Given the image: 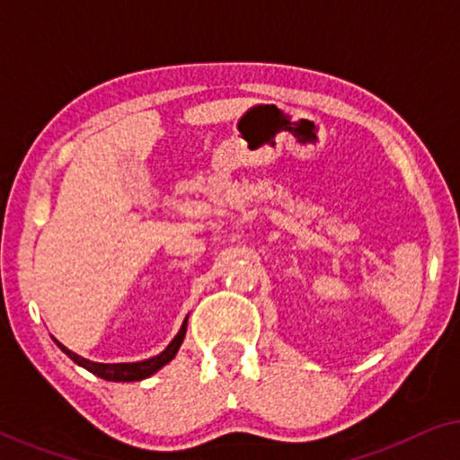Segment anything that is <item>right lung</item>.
I'll use <instances>...</instances> for the list:
<instances>
[{
    "mask_svg": "<svg viewBox=\"0 0 460 460\" xmlns=\"http://www.w3.org/2000/svg\"><path fill=\"white\" fill-rule=\"evenodd\" d=\"M186 326H188V316L184 318V323H181V329L178 331V335L172 339V343L167 345L165 349L161 351L159 356H153L148 358V360H142V362H119V364H102V362H92V360H85V358H81L71 351L68 348H65L60 341H56V345L65 351V354L71 358L75 364H79V367H84L85 370H90L100 379L104 381H121V383H128V381H142L146 379V376L155 375L156 370H161L165 364H169L178 354L181 341H184L186 337Z\"/></svg>",
    "mask_w": 460,
    "mask_h": 460,
    "instance_id": "add662e5",
    "label": "right lung"
}]
</instances>
